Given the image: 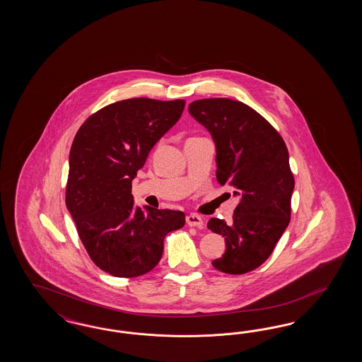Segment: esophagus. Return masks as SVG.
<instances>
[{"mask_svg": "<svg viewBox=\"0 0 362 362\" xmlns=\"http://www.w3.org/2000/svg\"><path fill=\"white\" fill-rule=\"evenodd\" d=\"M186 223L189 227H197V228H203L204 223L203 219L197 215V214H189L186 216Z\"/></svg>", "mask_w": 362, "mask_h": 362, "instance_id": "1", "label": "esophagus"}]
</instances>
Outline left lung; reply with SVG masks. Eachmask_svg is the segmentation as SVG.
<instances>
[{
    "instance_id": "1",
    "label": "left lung",
    "mask_w": 362,
    "mask_h": 362,
    "mask_svg": "<svg viewBox=\"0 0 362 362\" xmlns=\"http://www.w3.org/2000/svg\"><path fill=\"white\" fill-rule=\"evenodd\" d=\"M216 143V179L235 188L240 203L232 221L212 218L209 228L226 238V253L212 262L220 272L244 274L272 255L291 221L295 176L284 139L256 110L228 98L188 106Z\"/></svg>"
}]
</instances>
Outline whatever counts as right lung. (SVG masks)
I'll return each mask as SVG.
<instances>
[{
	"label": "right lung",
	"instance_id": "1",
	"mask_svg": "<svg viewBox=\"0 0 362 362\" xmlns=\"http://www.w3.org/2000/svg\"><path fill=\"white\" fill-rule=\"evenodd\" d=\"M185 106V99H124L91 114L74 136L66 207L90 259L107 274L150 272L162 259L165 235L186 223L180 211L135 209L132 195V179Z\"/></svg>",
	"mask_w": 362,
	"mask_h": 362
}]
</instances>
